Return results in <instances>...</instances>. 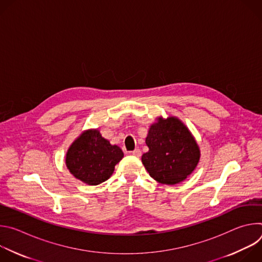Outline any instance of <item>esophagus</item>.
<instances>
[{"label": "esophagus", "instance_id": "esophagus-1", "mask_svg": "<svg viewBox=\"0 0 262 262\" xmlns=\"http://www.w3.org/2000/svg\"><path fill=\"white\" fill-rule=\"evenodd\" d=\"M132 155L134 156V157H137V158H140L141 157V155H142V152H141V150L140 149H135V150L132 152Z\"/></svg>", "mask_w": 262, "mask_h": 262}]
</instances>
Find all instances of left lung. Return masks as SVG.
<instances>
[{
	"label": "left lung",
	"instance_id": "left-lung-1",
	"mask_svg": "<svg viewBox=\"0 0 262 262\" xmlns=\"http://www.w3.org/2000/svg\"><path fill=\"white\" fill-rule=\"evenodd\" d=\"M145 142L149 150L142 156V163L160 183L173 185L183 181L199 163L200 148L177 117H159L149 127Z\"/></svg>",
	"mask_w": 262,
	"mask_h": 262
}]
</instances>
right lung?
Returning a JSON list of instances; mask_svg holds the SVG:
<instances>
[{
	"label": "right lung",
	"instance_id": "obj_1",
	"mask_svg": "<svg viewBox=\"0 0 262 262\" xmlns=\"http://www.w3.org/2000/svg\"><path fill=\"white\" fill-rule=\"evenodd\" d=\"M122 158L120 147L111 145L98 129H88L70 145L65 163L77 179L89 185H97L111 177Z\"/></svg>",
	"mask_w": 262,
	"mask_h": 262
}]
</instances>
